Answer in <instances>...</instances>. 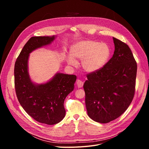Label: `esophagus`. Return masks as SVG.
Masks as SVG:
<instances>
[{
    "instance_id": "1",
    "label": "esophagus",
    "mask_w": 149,
    "mask_h": 149,
    "mask_svg": "<svg viewBox=\"0 0 149 149\" xmlns=\"http://www.w3.org/2000/svg\"><path fill=\"white\" fill-rule=\"evenodd\" d=\"M83 85H84V82L82 81L79 79H78L77 81V86L78 88H81L83 86Z\"/></svg>"
}]
</instances>
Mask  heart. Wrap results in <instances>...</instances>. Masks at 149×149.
<instances>
[{
	"mask_svg": "<svg viewBox=\"0 0 149 149\" xmlns=\"http://www.w3.org/2000/svg\"><path fill=\"white\" fill-rule=\"evenodd\" d=\"M70 52V55L66 59L68 64L75 66L77 61H81L82 68L88 73L100 70L110 56V49L107 44L93 40L76 42L71 47Z\"/></svg>",
	"mask_w": 149,
	"mask_h": 149,
	"instance_id": "obj_1",
	"label": "heart"
}]
</instances>
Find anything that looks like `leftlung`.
Wrapping results in <instances>:
<instances>
[{"mask_svg":"<svg viewBox=\"0 0 149 149\" xmlns=\"http://www.w3.org/2000/svg\"><path fill=\"white\" fill-rule=\"evenodd\" d=\"M113 57L98 71L87 75L84 84L88 116L107 123L128 109L135 93L137 63L129 46L113 37Z\"/></svg>","mask_w":149,"mask_h":149,"instance_id":"1","label":"left lung"}]
</instances>
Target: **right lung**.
<instances>
[{"label": "right lung", "mask_w": 149, "mask_h": 149, "mask_svg": "<svg viewBox=\"0 0 149 149\" xmlns=\"http://www.w3.org/2000/svg\"><path fill=\"white\" fill-rule=\"evenodd\" d=\"M55 38V36L31 38L17 58L14 68L15 88L20 104L34 120L48 125L57 124L64 118L63 103L74 88L77 77L56 73L47 83L35 84L29 77L28 62L31 52L50 44Z\"/></svg>", "instance_id": "obj_1"}]
</instances>
